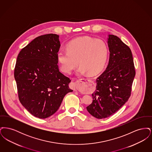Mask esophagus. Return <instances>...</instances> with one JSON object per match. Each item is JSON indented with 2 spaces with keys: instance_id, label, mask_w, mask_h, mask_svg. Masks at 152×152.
I'll return each instance as SVG.
<instances>
[{
  "instance_id": "esophagus-1",
  "label": "esophagus",
  "mask_w": 152,
  "mask_h": 152,
  "mask_svg": "<svg viewBox=\"0 0 152 152\" xmlns=\"http://www.w3.org/2000/svg\"><path fill=\"white\" fill-rule=\"evenodd\" d=\"M88 80V79H81L80 80L81 81V80ZM70 87L73 89L74 91H77V83L76 82H72L70 84Z\"/></svg>"
}]
</instances>
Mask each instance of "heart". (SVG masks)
Wrapping results in <instances>:
<instances>
[{"label":"heart","instance_id":"b5f03b06","mask_svg":"<svg viewBox=\"0 0 152 152\" xmlns=\"http://www.w3.org/2000/svg\"><path fill=\"white\" fill-rule=\"evenodd\" d=\"M66 49L58 51L57 55L61 68L65 73L71 72L79 63L78 73L96 74L104 68L108 54V47L103 40L89 36L71 41Z\"/></svg>","mask_w":152,"mask_h":152}]
</instances>
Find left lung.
<instances>
[{"instance_id": "1", "label": "left lung", "mask_w": 152, "mask_h": 152, "mask_svg": "<svg viewBox=\"0 0 152 152\" xmlns=\"http://www.w3.org/2000/svg\"><path fill=\"white\" fill-rule=\"evenodd\" d=\"M107 43L108 64L96 80L93 102L87 107L88 112L99 119L112 116L128 101L136 75L129 47L113 35H108Z\"/></svg>"}]
</instances>
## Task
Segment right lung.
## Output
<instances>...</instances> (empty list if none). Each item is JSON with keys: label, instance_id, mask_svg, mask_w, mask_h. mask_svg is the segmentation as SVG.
Listing matches in <instances>:
<instances>
[{"label": "right lung", "instance_id": "1", "mask_svg": "<svg viewBox=\"0 0 152 152\" xmlns=\"http://www.w3.org/2000/svg\"><path fill=\"white\" fill-rule=\"evenodd\" d=\"M59 36L37 37L19 52L14 70L19 99L33 116L46 118L59 108L64 96L73 90L71 80L60 72L58 53Z\"/></svg>", "mask_w": 152, "mask_h": 152}]
</instances>
